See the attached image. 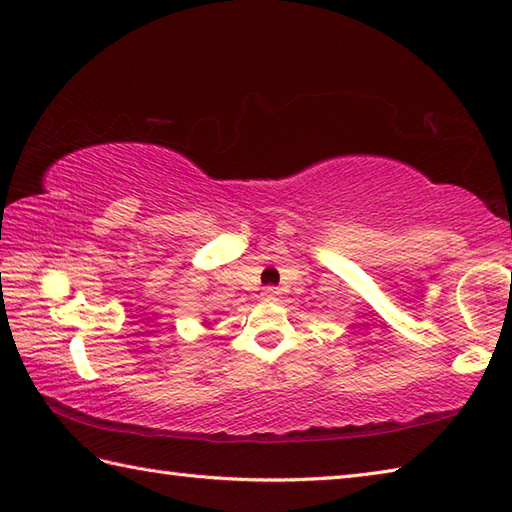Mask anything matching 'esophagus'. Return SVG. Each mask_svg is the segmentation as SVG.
Instances as JSON below:
<instances>
[{"instance_id": "obj_1", "label": "esophagus", "mask_w": 512, "mask_h": 512, "mask_svg": "<svg viewBox=\"0 0 512 512\" xmlns=\"http://www.w3.org/2000/svg\"><path fill=\"white\" fill-rule=\"evenodd\" d=\"M263 298H265L267 302H278V300H280L278 287H265V289H263Z\"/></svg>"}]
</instances>
